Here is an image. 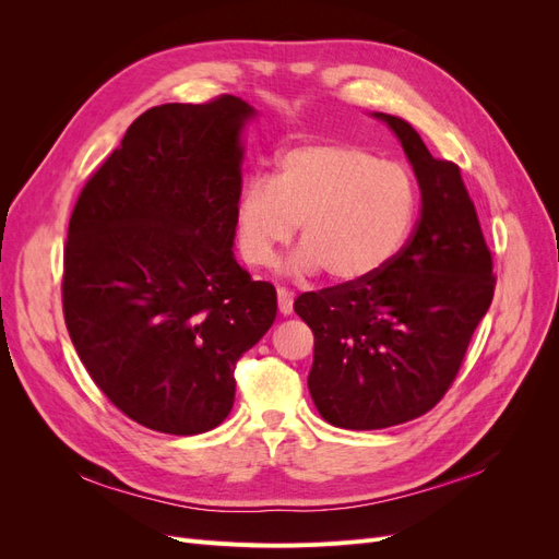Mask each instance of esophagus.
Listing matches in <instances>:
<instances>
[{"instance_id": "34e87169", "label": "esophagus", "mask_w": 559, "mask_h": 559, "mask_svg": "<svg viewBox=\"0 0 559 559\" xmlns=\"http://www.w3.org/2000/svg\"><path fill=\"white\" fill-rule=\"evenodd\" d=\"M277 308L282 314L294 312V294L289 289H284V286H280L277 289Z\"/></svg>"}]
</instances>
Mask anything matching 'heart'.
<instances>
[{
	"instance_id": "b5f03b06",
	"label": "heart",
	"mask_w": 559,
	"mask_h": 559,
	"mask_svg": "<svg viewBox=\"0 0 559 559\" xmlns=\"http://www.w3.org/2000/svg\"><path fill=\"white\" fill-rule=\"evenodd\" d=\"M417 210L419 191L408 167L361 146L308 142L282 151L273 179L245 181L235 202V240L245 263L263 267L300 224L292 273L326 267L335 282H361L396 259Z\"/></svg>"
}]
</instances>
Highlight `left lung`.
I'll use <instances>...</instances> for the list:
<instances>
[{
	"label": "left lung",
	"instance_id": "left-lung-1",
	"mask_svg": "<svg viewBox=\"0 0 559 559\" xmlns=\"http://www.w3.org/2000/svg\"><path fill=\"white\" fill-rule=\"evenodd\" d=\"M396 132L421 193L419 222L373 277L296 298L314 333L310 396L329 425L386 429L429 413L460 373L497 277L460 167L433 158L417 130Z\"/></svg>",
	"mask_w": 559,
	"mask_h": 559
}]
</instances>
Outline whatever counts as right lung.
<instances>
[{
	"label": "right lung",
	"mask_w": 559,
	"mask_h": 559,
	"mask_svg": "<svg viewBox=\"0 0 559 559\" xmlns=\"http://www.w3.org/2000/svg\"><path fill=\"white\" fill-rule=\"evenodd\" d=\"M251 116L235 95L151 107L74 205L64 324L99 392L146 429L222 425L235 364L275 321V286L233 257Z\"/></svg>",
	"instance_id": "right-lung-1"
}]
</instances>
